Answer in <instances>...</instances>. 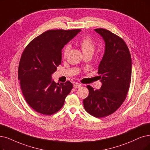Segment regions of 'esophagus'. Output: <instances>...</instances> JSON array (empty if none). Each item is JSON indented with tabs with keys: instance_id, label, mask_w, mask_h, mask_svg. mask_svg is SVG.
I'll list each match as a JSON object with an SVG mask.
<instances>
[{
	"instance_id": "34e87169",
	"label": "esophagus",
	"mask_w": 150,
	"mask_h": 150,
	"mask_svg": "<svg viewBox=\"0 0 150 150\" xmlns=\"http://www.w3.org/2000/svg\"><path fill=\"white\" fill-rule=\"evenodd\" d=\"M81 87V84L79 83H75L74 84V87L75 88H80Z\"/></svg>"
}]
</instances>
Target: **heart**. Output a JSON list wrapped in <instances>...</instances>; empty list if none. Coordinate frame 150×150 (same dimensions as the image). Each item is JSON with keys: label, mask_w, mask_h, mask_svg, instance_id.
Returning <instances> with one entry per match:
<instances>
[{"label": "heart", "mask_w": 150, "mask_h": 150, "mask_svg": "<svg viewBox=\"0 0 150 150\" xmlns=\"http://www.w3.org/2000/svg\"><path fill=\"white\" fill-rule=\"evenodd\" d=\"M79 45L83 54H93L95 49V42L91 37L87 35V36L83 38L80 41ZM70 49L71 46L69 44H67L64 46L63 50V56L64 57L67 56L68 53L70 51Z\"/></svg>", "instance_id": "obj_1"}]
</instances>
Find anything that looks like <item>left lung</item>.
I'll return each instance as SVG.
<instances>
[{
	"label": "left lung",
	"mask_w": 150,
	"mask_h": 150,
	"mask_svg": "<svg viewBox=\"0 0 150 150\" xmlns=\"http://www.w3.org/2000/svg\"><path fill=\"white\" fill-rule=\"evenodd\" d=\"M94 30L105 43L98 71L102 86L99 90H95L87 85L89 94L83 104L90 115L101 118L115 112L126 98L131 81L132 59L122 38L103 28Z\"/></svg>",
	"instance_id": "obj_1"
}]
</instances>
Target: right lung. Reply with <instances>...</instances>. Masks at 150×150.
<instances>
[{
    "mask_svg": "<svg viewBox=\"0 0 150 150\" xmlns=\"http://www.w3.org/2000/svg\"><path fill=\"white\" fill-rule=\"evenodd\" d=\"M81 29L49 30L34 38L24 50L18 75L25 100L32 108L44 115L60 110L70 93V81L56 83L52 74L62 63V50Z\"/></svg>",
    "mask_w": 150,
    "mask_h": 150,
    "instance_id": "add662e5",
    "label": "right lung"
}]
</instances>
